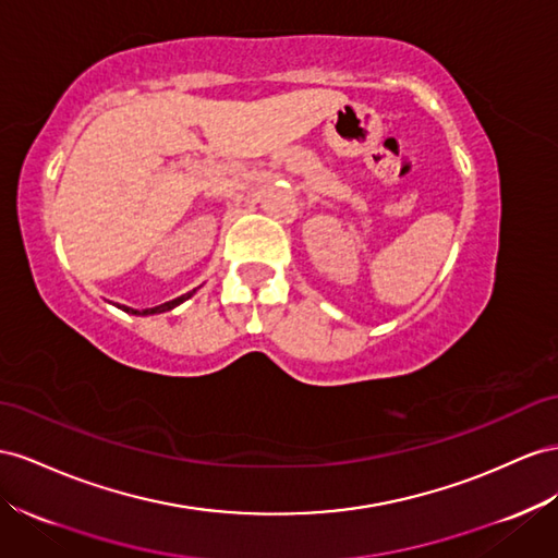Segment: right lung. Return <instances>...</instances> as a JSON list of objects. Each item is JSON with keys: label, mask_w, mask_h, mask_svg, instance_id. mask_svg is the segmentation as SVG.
Returning a JSON list of instances; mask_svg holds the SVG:
<instances>
[{"label": "right lung", "mask_w": 558, "mask_h": 558, "mask_svg": "<svg viewBox=\"0 0 558 558\" xmlns=\"http://www.w3.org/2000/svg\"><path fill=\"white\" fill-rule=\"evenodd\" d=\"M192 293H194V291H192ZM192 293H185V295H180V298H175V300H169V303L157 305V307H149V310H143V312H138V310H129V307H122V310H126V312H131V314H159V312H169V310H173L175 305L183 303V300H187Z\"/></svg>", "instance_id": "1"}]
</instances>
